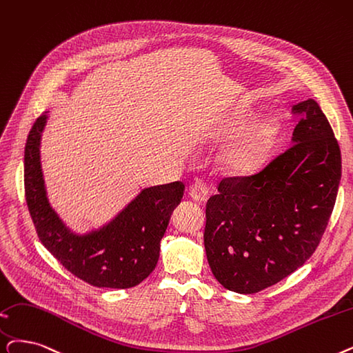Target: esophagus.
<instances>
[{"mask_svg":"<svg viewBox=\"0 0 353 353\" xmlns=\"http://www.w3.org/2000/svg\"><path fill=\"white\" fill-rule=\"evenodd\" d=\"M189 194L194 202L205 203L208 199V185L203 180L193 181L192 186L189 188Z\"/></svg>","mask_w":353,"mask_h":353,"instance_id":"34e87169","label":"esophagus"}]
</instances>
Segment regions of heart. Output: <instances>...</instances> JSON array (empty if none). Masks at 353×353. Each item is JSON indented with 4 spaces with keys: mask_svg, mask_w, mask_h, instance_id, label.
I'll use <instances>...</instances> for the list:
<instances>
[{
    "mask_svg": "<svg viewBox=\"0 0 353 353\" xmlns=\"http://www.w3.org/2000/svg\"><path fill=\"white\" fill-rule=\"evenodd\" d=\"M242 122L243 119H236L229 131L241 127ZM274 140L275 127L271 122H258V124L236 134L234 139L225 144L221 152V161L231 172H251L267 159Z\"/></svg>",
    "mask_w": 353,
    "mask_h": 353,
    "instance_id": "heart-1",
    "label": "heart"
}]
</instances>
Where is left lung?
I'll use <instances>...</instances> for the list:
<instances>
[{"label":"left lung","mask_w":353,"mask_h":353,"mask_svg":"<svg viewBox=\"0 0 353 353\" xmlns=\"http://www.w3.org/2000/svg\"><path fill=\"white\" fill-rule=\"evenodd\" d=\"M293 144L259 170L226 176L206 203L205 250L225 288L254 294L284 280L313 255L342 176L338 140L316 101L293 106Z\"/></svg>","instance_id":"obj_1"}]
</instances>
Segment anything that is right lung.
Returning a JSON list of instances; mask_svg holds the SVG:
<instances>
[{
	"label": "right lung",
	"mask_w": 353,
	"mask_h": 353,
	"mask_svg": "<svg viewBox=\"0 0 353 353\" xmlns=\"http://www.w3.org/2000/svg\"><path fill=\"white\" fill-rule=\"evenodd\" d=\"M48 114H41L28 132L24 150V190L39 239L69 272L94 287L130 288L156 268L160 241L185 185L144 189L118 216L86 236L70 234L46 196L40 165V135Z\"/></svg>",
	"instance_id": "right-lung-1"
}]
</instances>
